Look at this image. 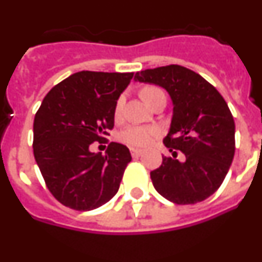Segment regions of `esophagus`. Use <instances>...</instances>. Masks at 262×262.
I'll use <instances>...</instances> for the list:
<instances>
[{
	"mask_svg": "<svg viewBox=\"0 0 262 262\" xmlns=\"http://www.w3.org/2000/svg\"><path fill=\"white\" fill-rule=\"evenodd\" d=\"M142 154H143V149H140V148H131V155H133L134 157L140 156Z\"/></svg>",
	"mask_w": 262,
	"mask_h": 262,
	"instance_id": "obj_1",
	"label": "esophagus"
}]
</instances>
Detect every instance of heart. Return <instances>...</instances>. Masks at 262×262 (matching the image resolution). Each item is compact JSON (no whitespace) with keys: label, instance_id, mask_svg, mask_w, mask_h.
<instances>
[{"label":"heart","instance_id":"b5f03b06","mask_svg":"<svg viewBox=\"0 0 262 262\" xmlns=\"http://www.w3.org/2000/svg\"><path fill=\"white\" fill-rule=\"evenodd\" d=\"M140 96L144 99L148 105H151L155 99L159 98V97L164 96V92L160 88L152 86V85H148L144 86L140 92ZM122 106H123V97H120L117 101V105H115V118H118L120 115V111H122ZM159 133V129L156 127H147V126H128L119 134V139L126 144L131 145V147H143V145L148 144L151 142L152 138H154L156 134Z\"/></svg>","mask_w":262,"mask_h":262}]
</instances>
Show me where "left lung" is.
I'll return each instance as SVG.
<instances>
[{
    "instance_id": "8db88e82",
    "label": "left lung",
    "mask_w": 262,
    "mask_h": 262,
    "mask_svg": "<svg viewBox=\"0 0 262 262\" xmlns=\"http://www.w3.org/2000/svg\"><path fill=\"white\" fill-rule=\"evenodd\" d=\"M136 82L154 84L168 92L173 115L164 144L173 157H164L151 172L164 198L177 205L202 202L219 189L235 155V122L221 93L195 72L181 66L145 69ZM174 149L185 155L175 159Z\"/></svg>"
}]
</instances>
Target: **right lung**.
<instances>
[{"mask_svg": "<svg viewBox=\"0 0 262 262\" xmlns=\"http://www.w3.org/2000/svg\"><path fill=\"white\" fill-rule=\"evenodd\" d=\"M134 73L81 71L45 97L34 119V157L52 195L67 207L89 211L117 194L129 149L111 142L105 156L90 144L114 127L119 96Z\"/></svg>", "mask_w": 262, "mask_h": 262, "instance_id": "add662e5", "label": "right lung"}]
</instances>
